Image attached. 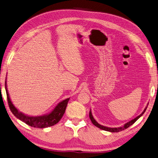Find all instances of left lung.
<instances>
[{
    "label": "left lung",
    "instance_id": "1",
    "mask_svg": "<svg viewBox=\"0 0 158 158\" xmlns=\"http://www.w3.org/2000/svg\"><path fill=\"white\" fill-rule=\"evenodd\" d=\"M147 107L146 106V108L144 109V110L143 111V113H142L141 114H139V116H137L136 118H135L134 119H133V120L130 121L129 122L127 123L126 124H125L122 127H115V128H110V127H105V126H102L101 125L98 124V123L95 121V119L93 118V117H92V113H91V110H90V113H89V117L90 118V120L92 121V123H93V125H94L96 127H98L99 129H102V130H105V131H109V132H119V131H123L126 129H127L128 127H129L131 125H132L135 122L138 118H140L142 115L143 114V113L145 112L146 109H147Z\"/></svg>",
    "mask_w": 158,
    "mask_h": 158
}]
</instances>
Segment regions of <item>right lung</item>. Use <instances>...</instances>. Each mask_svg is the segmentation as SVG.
Wrapping results in <instances>:
<instances>
[{
  "instance_id": "add662e5",
  "label": "right lung",
  "mask_w": 158,
  "mask_h": 158,
  "mask_svg": "<svg viewBox=\"0 0 158 158\" xmlns=\"http://www.w3.org/2000/svg\"><path fill=\"white\" fill-rule=\"evenodd\" d=\"M5 89L9 106L12 113L17 118H19V120L25 123L27 125L35 128H46L57 124V123L60 121L61 117H63V115L65 113V110H66V109L68 101L70 100V98H69L60 102L58 105L55 107V109H53L51 113L48 114L42 115V116L38 117H31L19 112V111L15 108V106L13 105V104L11 102L9 98L8 90H7L6 88V80Z\"/></svg>"
}]
</instances>
